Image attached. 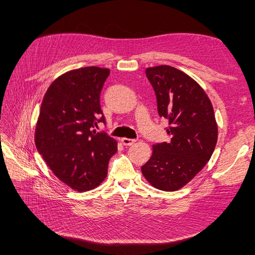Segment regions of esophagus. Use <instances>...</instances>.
<instances>
[{
	"label": "esophagus",
	"mask_w": 255,
	"mask_h": 255,
	"mask_svg": "<svg viewBox=\"0 0 255 255\" xmlns=\"http://www.w3.org/2000/svg\"><path fill=\"white\" fill-rule=\"evenodd\" d=\"M122 142L124 145H131L134 142H136V140L134 139H129V138H123L122 139Z\"/></svg>",
	"instance_id": "esophagus-1"
}]
</instances>
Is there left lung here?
<instances>
[{
	"label": "left lung",
	"mask_w": 255,
	"mask_h": 255,
	"mask_svg": "<svg viewBox=\"0 0 255 255\" xmlns=\"http://www.w3.org/2000/svg\"><path fill=\"white\" fill-rule=\"evenodd\" d=\"M145 75L156 96L159 116L166 119L170 140L153 145L141 166L155 188L173 192L185 185L209 161L217 142L213 105L187 74L170 66L148 68Z\"/></svg>",
	"instance_id": "obj_1"
}]
</instances>
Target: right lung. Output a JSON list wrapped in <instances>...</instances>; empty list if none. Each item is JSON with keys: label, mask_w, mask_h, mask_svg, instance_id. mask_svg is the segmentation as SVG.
<instances>
[{"label": "right lung", "mask_w": 255, "mask_h": 255, "mask_svg": "<svg viewBox=\"0 0 255 255\" xmlns=\"http://www.w3.org/2000/svg\"><path fill=\"white\" fill-rule=\"evenodd\" d=\"M110 70L86 67L59 77L47 90L37 122L35 143L59 180L78 192L104 181L117 142L97 124H106L100 97Z\"/></svg>", "instance_id": "right-lung-1"}]
</instances>
